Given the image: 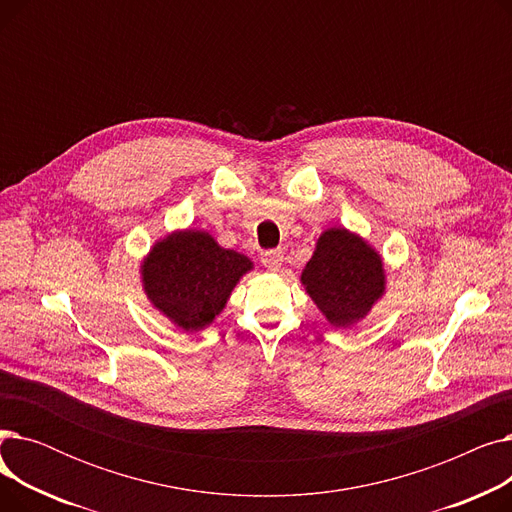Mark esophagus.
Returning <instances> with one entry per match:
<instances>
[{
  "mask_svg": "<svg viewBox=\"0 0 512 512\" xmlns=\"http://www.w3.org/2000/svg\"><path fill=\"white\" fill-rule=\"evenodd\" d=\"M261 263H263L270 272H280V267L284 265V251H282V249L263 251V253H261Z\"/></svg>",
  "mask_w": 512,
  "mask_h": 512,
  "instance_id": "obj_1",
  "label": "esophagus"
}]
</instances>
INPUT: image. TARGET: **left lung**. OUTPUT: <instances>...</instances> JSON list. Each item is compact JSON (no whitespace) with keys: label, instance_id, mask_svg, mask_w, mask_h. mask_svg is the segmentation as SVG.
Wrapping results in <instances>:
<instances>
[{"label":"left lung","instance_id":"obj_1","mask_svg":"<svg viewBox=\"0 0 512 512\" xmlns=\"http://www.w3.org/2000/svg\"><path fill=\"white\" fill-rule=\"evenodd\" d=\"M301 282L332 326L348 328L384 297V261L361 236L330 228L317 238Z\"/></svg>","mask_w":512,"mask_h":512}]
</instances>
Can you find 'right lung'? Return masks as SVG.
<instances>
[{
	"label": "right lung",
	"mask_w": 512,
	"mask_h": 512,
	"mask_svg": "<svg viewBox=\"0 0 512 512\" xmlns=\"http://www.w3.org/2000/svg\"><path fill=\"white\" fill-rule=\"evenodd\" d=\"M253 261L222 249L203 230H180L155 242L141 265L151 305L184 332H199L226 307Z\"/></svg>",
	"instance_id": "1"
}]
</instances>
